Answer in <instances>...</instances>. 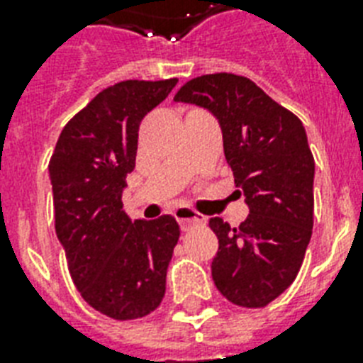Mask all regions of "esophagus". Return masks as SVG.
<instances>
[{
  "instance_id": "obj_1",
  "label": "esophagus",
  "mask_w": 363,
  "mask_h": 363,
  "mask_svg": "<svg viewBox=\"0 0 363 363\" xmlns=\"http://www.w3.org/2000/svg\"><path fill=\"white\" fill-rule=\"evenodd\" d=\"M175 218L179 220V224H181V230H184V232L194 226H201V224H205V216L199 215L198 211L190 209V207H179V209L175 211Z\"/></svg>"
}]
</instances>
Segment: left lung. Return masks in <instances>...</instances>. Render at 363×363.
I'll list each match as a JSON object with an SVG mask.
<instances>
[{
    "label": "left lung",
    "mask_w": 363,
    "mask_h": 363,
    "mask_svg": "<svg viewBox=\"0 0 363 363\" xmlns=\"http://www.w3.org/2000/svg\"><path fill=\"white\" fill-rule=\"evenodd\" d=\"M173 99L215 115L248 205L238 228L218 216L209 220L218 238L213 281L232 303L265 307L294 282L313 233L315 158L303 124L250 79L232 73L192 79Z\"/></svg>",
    "instance_id": "8db88e82"
}]
</instances>
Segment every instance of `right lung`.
Here are the masks:
<instances>
[{
    "label": "right lung",
    "instance_id": "obj_1",
    "mask_svg": "<svg viewBox=\"0 0 363 363\" xmlns=\"http://www.w3.org/2000/svg\"><path fill=\"white\" fill-rule=\"evenodd\" d=\"M175 84L124 81L105 88L65 124L48 164L56 235L71 279L90 307L115 320L158 309L181 235L171 215L131 222L122 209L139 124Z\"/></svg>",
    "mask_w": 363,
    "mask_h": 363
}]
</instances>
